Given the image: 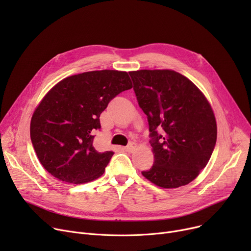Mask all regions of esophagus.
<instances>
[{"mask_svg":"<svg viewBox=\"0 0 251 251\" xmlns=\"http://www.w3.org/2000/svg\"><path fill=\"white\" fill-rule=\"evenodd\" d=\"M135 148H136V144L134 142H130L127 147L124 148V151H126L128 152H131V151H134Z\"/></svg>","mask_w":251,"mask_h":251,"instance_id":"34e87169","label":"esophagus"}]
</instances>
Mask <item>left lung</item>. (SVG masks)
<instances>
[{
	"label": "left lung",
	"mask_w": 251,
	"mask_h": 251,
	"mask_svg": "<svg viewBox=\"0 0 251 251\" xmlns=\"http://www.w3.org/2000/svg\"><path fill=\"white\" fill-rule=\"evenodd\" d=\"M148 116L154 162L141 174L163 188L190 183L204 169L217 141L212 107L193 82L173 70L129 72Z\"/></svg>",
	"instance_id": "obj_1"
}]
</instances>
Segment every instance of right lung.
Listing matches in <instances>:
<instances>
[{
	"label": "right lung",
	"mask_w": 251,
	"mask_h": 251,
	"mask_svg": "<svg viewBox=\"0 0 251 251\" xmlns=\"http://www.w3.org/2000/svg\"><path fill=\"white\" fill-rule=\"evenodd\" d=\"M132 82L127 72L90 71L63 79L35 109L30 138L39 162L55 178L73 184L100 177L113 151L94 147L100 116Z\"/></svg>",
	"instance_id": "add662e5"
}]
</instances>
